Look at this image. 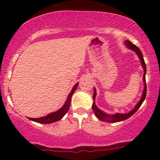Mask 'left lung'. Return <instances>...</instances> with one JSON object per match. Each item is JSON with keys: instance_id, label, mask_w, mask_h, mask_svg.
I'll list each match as a JSON object with an SVG mask.
<instances>
[{"instance_id": "obj_1", "label": "left lung", "mask_w": 160, "mask_h": 160, "mask_svg": "<svg viewBox=\"0 0 160 160\" xmlns=\"http://www.w3.org/2000/svg\"><path fill=\"white\" fill-rule=\"evenodd\" d=\"M125 44L126 45L128 49L133 50L136 52V54L138 55V58L140 59V61H141L142 66L143 67V70H144V75H143V81H144V90H143L142 95V98L140 99L139 102L135 105V107L132 109L130 112L127 113V114H119V113H117L115 114H112V115H110V114H108L106 113L103 112L102 111L100 110L98 107L95 104V97H96L97 92L96 90L94 89V92H93V104L92 105V109H93V113L95 114V115L97 116L98 119H100L102 122H111V123H114V122H122V121L125 120V119L131 117L132 115H133L135 112H136L137 110L140 108V106L142 105V104L143 103L144 100L146 99V63H145L144 59H143V56L142 52L140 51V49L137 47L135 45H134L133 43L131 42L130 41H126L125 42Z\"/></svg>"}]
</instances>
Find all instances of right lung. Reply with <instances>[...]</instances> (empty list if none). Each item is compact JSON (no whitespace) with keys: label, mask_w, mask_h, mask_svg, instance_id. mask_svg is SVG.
<instances>
[{"label":"right lung","mask_w":160,"mask_h":160,"mask_svg":"<svg viewBox=\"0 0 160 160\" xmlns=\"http://www.w3.org/2000/svg\"><path fill=\"white\" fill-rule=\"evenodd\" d=\"M78 83H76L74 85V87L72 88V90L70 93H69L68 97H67V99L66 101L65 104L59 110H58L57 111H55V112L51 113V114H47L46 116H44V117L42 118H28V119L30 120L33 121V122H38V123H41V124H50L52 123V122H56L57 121L60 120V119L62 118L64 115L67 113L69 108L70 107V101H71V98H72V94L75 92V90H77V86H78Z\"/></svg>","instance_id":"right-lung-1"}]
</instances>
